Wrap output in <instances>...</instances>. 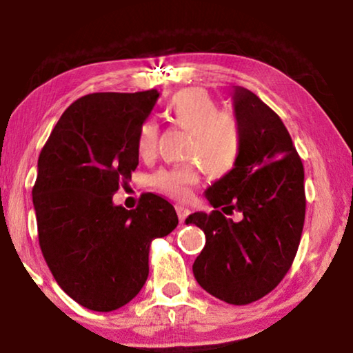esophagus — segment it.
Masks as SVG:
<instances>
[{"mask_svg": "<svg viewBox=\"0 0 353 353\" xmlns=\"http://www.w3.org/2000/svg\"><path fill=\"white\" fill-rule=\"evenodd\" d=\"M176 214H178V220H180V223H183L188 216V209L183 205H176Z\"/></svg>", "mask_w": 353, "mask_h": 353, "instance_id": "1", "label": "esophagus"}]
</instances>
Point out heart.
<instances>
[{
  "label": "heart",
  "mask_w": 353,
  "mask_h": 353,
  "mask_svg": "<svg viewBox=\"0 0 353 353\" xmlns=\"http://www.w3.org/2000/svg\"><path fill=\"white\" fill-rule=\"evenodd\" d=\"M165 119L175 127L190 132L186 159L199 161L181 167L159 170L152 178V185L163 194L183 199L191 188L199 181L201 170L214 178L230 175L238 165L243 146V134L238 119L223 112L219 101L209 91L199 86L180 90L165 104ZM159 127L148 120L138 130L137 149L143 159L151 157L157 146Z\"/></svg>",
  "instance_id": "1"
}]
</instances>
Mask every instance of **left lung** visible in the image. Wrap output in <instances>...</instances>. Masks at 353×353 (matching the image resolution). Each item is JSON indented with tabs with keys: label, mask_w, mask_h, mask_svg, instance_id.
I'll return each instance as SVG.
<instances>
[{
	"label": "left lung",
	"mask_w": 353,
	"mask_h": 353,
	"mask_svg": "<svg viewBox=\"0 0 353 353\" xmlns=\"http://www.w3.org/2000/svg\"><path fill=\"white\" fill-rule=\"evenodd\" d=\"M233 105L243 134L238 165L207 188L214 210L194 212L186 225L205 234L192 265L196 281L220 301L245 305L272 292L291 268L305 190L302 161L278 114L243 86H234ZM233 210L243 214L238 224L224 216Z\"/></svg>",
	"instance_id": "obj_1"
}]
</instances>
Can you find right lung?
<instances>
[{
	"instance_id": "right-lung-1",
	"label": "right lung",
	"mask_w": 353,
	"mask_h": 353,
	"mask_svg": "<svg viewBox=\"0 0 353 353\" xmlns=\"http://www.w3.org/2000/svg\"><path fill=\"white\" fill-rule=\"evenodd\" d=\"M157 98V90L86 94L38 157L32 196L43 257L62 291L90 310L132 301L148 279L152 239L178 225L173 205L152 192L133 210L112 202L138 167V130Z\"/></svg>"
}]
</instances>
